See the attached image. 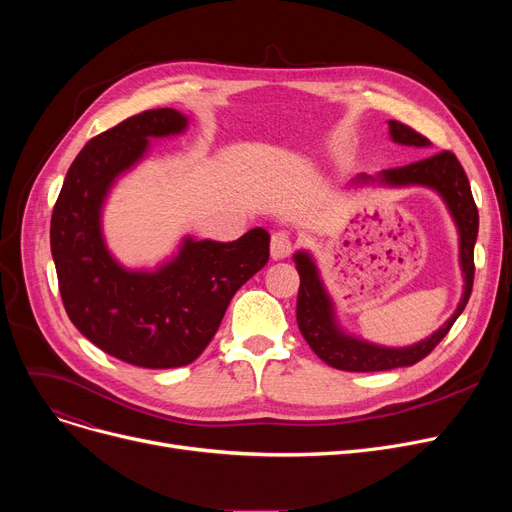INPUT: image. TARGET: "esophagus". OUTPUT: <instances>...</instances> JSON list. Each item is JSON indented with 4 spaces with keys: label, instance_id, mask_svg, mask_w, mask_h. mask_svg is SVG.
<instances>
[{
    "label": "esophagus",
    "instance_id": "34e87169",
    "mask_svg": "<svg viewBox=\"0 0 512 512\" xmlns=\"http://www.w3.org/2000/svg\"><path fill=\"white\" fill-rule=\"evenodd\" d=\"M292 253V236L286 230H278L272 236V257L284 259Z\"/></svg>",
    "mask_w": 512,
    "mask_h": 512
}]
</instances>
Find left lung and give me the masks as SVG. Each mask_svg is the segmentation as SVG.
Instances as JSON below:
<instances>
[{"instance_id":"8db88e82","label":"left lung","mask_w":512,"mask_h":512,"mask_svg":"<svg viewBox=\"0 0 512 512\" xmlns=\"http://www.w3.org/2000/svg\"><path fill=\"white\" fill-rule=\"evenodd\" d=\"M388 134L390 141L398 145L417 149L429 147V141L421 137L419 132L396 120L388 122ZM373 184L386 188L423 186L429 188V191H434L442 199L454 222L456 234H459V267L463 276V292L454 313L434 334H429L427 338L407 346H384L348 332L340 324L336 303L324 278H321L315 257L307 249L297 251L292 255V259L301 276L297 299L299 330L321 361L342 371H386L394 367L415 365L417 361L432 353L434 346L448 334L456 317L463 313L473 288V249L479 230V215L471 195L467 174L459 164V159L450 151H442L436 155H427L409 166L382 170L375 176L357 174L348 182V188H363Z\"/></svg>"}]
</instances>
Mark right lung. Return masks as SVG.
Segmentation results:
<instances>
[{"label":"right lung","mask_w":512,"mask_h":512,"mask_svg":"<svg viewBox=\"0 0 512 512\" xmlns=\"http://www.w3.org/2000/svg\"><path fill=\"white\" fill-rule=\"evenodd\" d=\"M178 110H149L91 139L76 155L51 215V255L66 313L103 353L137 367L193 363L218 332L236 290L270 259V232L220 242L186 234L153 267H128L107 247L103 209L153 139L184 134Z\"/></svg>","instance_id":"add662e5"}]
</instances>
